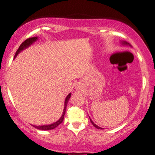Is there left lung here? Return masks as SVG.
Instances as JSON below:
<instances>
[{"instance_id":"1","label":"left lung","mask_w":155,"mask_h":155,"mask_svg":"<svg viewBox=\"0 0 155 155\" xmlns=\"http://www.w3.org/2000/svg\"><path fill=\"white\" fill-rule=\"evenodd\" d=\"M122 44H129L128 43H127V42H122ZM90 121H91L92 124H93V126H94V127H96V128H97V129H103V128H101V127H98V126H97V125H96V124H95V123H94V122H92V121L91 120V119H90Z\"/></svg>"}]
</instances>
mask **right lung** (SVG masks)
Segmentation results:
<instances>
[{
    "label": "right lung",
    "instance_id": "add662e5",
    "mask_svg": "<svg viewBox=\"0 0 155 155\" xmlns=\"http://www.w3.org/2000/svg\"><path fill=\"white\" fill-rule=\"evenodd\" d=\"M36 40H37V37H33V38H29L26 39V40L24 42H22V43L21 44V45L19 46V49H17V52H16L15 58L19 54V52H20L21 51H22L24 49H25V48L29 47L30 45H31V44H33L34 41H35ZM71 93L68 94V95L66 97V98H65V107H64V109H63V115H62V117H60V119L59 120L57 121V122H54V123L51 124H48V125H41V126L33 125V127H35V128H37L38 130H52V129L55 128V127H58L59 124H61L63 121L64 116H65V110H66V107H67V104H68V101H69V98L71 97Z\"/></svg>",
    "mask_w": 155,
    "mask_h": 155
}]
</instances>
